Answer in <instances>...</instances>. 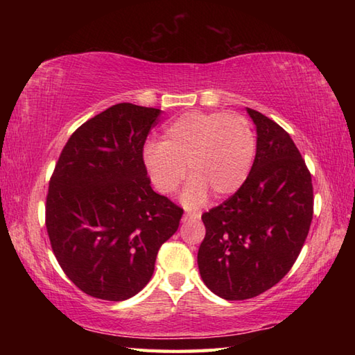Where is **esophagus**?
I'll list each match as a JSON object with an SVG mask.
<instances>
[{
  "label": "esophagus",
  "instance_id": "obj_1",
  "mask_svg": "<svg viewBox=\"0 0 355 355\" xmlns=\"http://www.w3.org/2000/svg\"><path fill=\"white\" fill-rule=\"evenodd\" d=\"M201 218V214L198 212H187L183 215V223H189V221H198Z\"/></svg>",
  "mask_w": 355,
  "mask_h": 355
}]
</instances>
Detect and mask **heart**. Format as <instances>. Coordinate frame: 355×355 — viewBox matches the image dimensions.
<instances>
[{"instance_id": "b5f03b06", "label": "heart", "mask_w": 355, "mask_h": 355, "mask_svg": "<svg viewBox=\"0 0 355 355\" xmlns=\"http://www.w3.org/2000/svg\"><path fill=\"white\" fill-rule=\"evenodd\" d=\"M256 139L248 120L239 114L189 111L164 126L160 143H148L143 163L150 182L163 195H172L186 177L182 195L186 207H198L215 197H230L250 173Z\"/></svg>"}]
</instances>
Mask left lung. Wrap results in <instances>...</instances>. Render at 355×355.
Listing matches in <instances>:
<instances>
[{
	"instance_id": "obj_1",
	"label": "left lung",
	"mask_w": 355,
	"mask_h": 355,
	"mask_svg": "<svg viewBox=\"0 0 355 355\" xmlns=\"http://www.w3.org/2000/svg\"><path fill=\"white\" fill-rule=\"evenodd\" d=\"M256 126V155L241 189L202 214L206 236L198 268L207 288L225 300L270 290L288 273L313 220V184L290 134L247 108Z\"/></svg>"
}]
</instances>
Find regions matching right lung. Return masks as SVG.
I'll use <instances>...</instances> for the list:
<instances>
[{
    "label": "right lung",
    "instance_id": "obj_1",
    "mask_svg": "<svg viewBox=\"0 0 355 355\" xmlns=\"http://www.w3.org/2000/svg\"><path fill=\"white\" fill-rule=\"evenodd\" d=\"M162 110L117 103L80 125L53 172L45 225L79 290L120 302L145 288L183 209L150 187L143 145Z\"/></svg>",
    "mask_w": 355,
    "mask_h": 355
}]
</instances>
